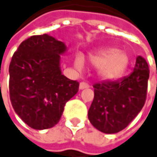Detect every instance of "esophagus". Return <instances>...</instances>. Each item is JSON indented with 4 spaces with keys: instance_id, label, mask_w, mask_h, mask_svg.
Wrapping results in <instances>:
<instances>
[{
    "instance_id": "esophagus-1",
    "label": "esophagus",
    "mask_w": 157,
    "mask_h": 157,
    "mask_svg": "<svg viewBox=\"0 0 157 157\" xmlns=\"http://www.w3.org/2000/svg\"><path fill=\"white\" fill-rule=\"evenodd\" d=\"M88 87H89V85L87 83H85V82H82L79 85V89L80 90H83V89H86V88H88Z\"/></svg>"
}]
</instances>
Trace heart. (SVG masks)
Here are the masks:
<instances>
[{"instance_id":"heart-1","label":"heart","mask_w":157,"mask_h":157,"mask_svg":"<svg viewBox=\"0 0 157 157\" xmlns=\"http://www.w3.org/2000/svg\"><path fill=\"white\" fill-rule=\"evenodd\" d=\"M88 61L97 67V73L101 79L112 81L124 74L129 64V58L125 51L109 47L91 54ZM74 67L78 71H83L85 67V60L80 54L74 59Z\"/></svg>"}]
</instances>
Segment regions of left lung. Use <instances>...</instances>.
Here are the masks:
<instances>
[{
    "mask_svg": "<svg viewBox=\"0 0 157 157\" xmlns=\"http://www.w3.org/2000/svg\"><path fill=\"white\" fill-rule=\"evenodd\" d=\"M149 73L146 60L138 56L135 68L128 76L94 85V99L88 110L92 126L106 134L127 128L145 103Z\"/></svg>",
    "mask_w": 157,
    "mask_h": 157,
    "instance_id": "8db88e82",
    "label": "left lung"
}]
</instances>
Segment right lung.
Wrapping results in <instances>:
<instances>
[{"instance_id": "add662e5", "label": "right lung", "mask_w": 157, "mask_h": 157, "mask_svg": "<svg viewBox=\"0 0 157 157\" xmlns=\"http://www.w3.org/2000/svg\"><path fill=\"white\" fill-rule=\"evenodd\" d=\"M63 42L48 34L34 35L20 44L9 66V93L16 113L33 129L57 125L64 106L79 83L62 74Z\"/></svg>"}]
</instances>
